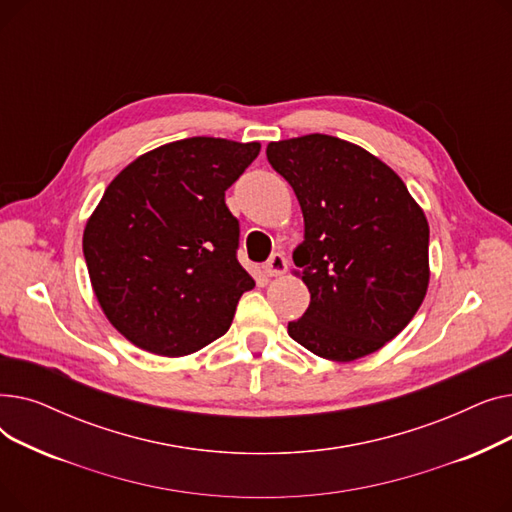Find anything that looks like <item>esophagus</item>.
Wrapping results in <instances>:
<instances>
[{
	"instance_id": "34e87169",
	"label": "esophagus",
	"mask_w": 512,
	"mask_h": 512,
	"mask_svg": "<svg viewBox=\"0 0 512 512\" xmlns=\"http://www.w3.org/2000/svg\"><path fill=\"white\" fill-rule=\"evenodd\" d=\"M286 270H288V261L280 253H274L263 265V272L267 278H278V276L286 274Z\"/></svg>"
}]
</instances>
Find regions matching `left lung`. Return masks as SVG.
<instances>
[{"label":"left lung","instance_id":"obj_1","mask_svg":"<svg viewBox=\"0 0 512 512\" xmlns=\"http://www.w3.org/2000/svg\"><path fill=\"white\" fill-rule=\"evenodd\" d=\"M267 161L299 199L294 249L311 301L288 334L307 351L355 361L407 328L429 284V226L405 182L359 145L305 137L267 145Z\"/></svg>","mask_w":512,"mask_h":512}]
</instances>
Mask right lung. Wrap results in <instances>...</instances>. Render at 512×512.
<instances>
[{
    "instance_id": "obj_1",
    "label": "right lung",
    "mask_w": 512,
    "mask_h": 512,
    "mask_svg": "<svg viewBox=\"0 0 512 512\" xmlns=\"http://www.w3.org/2000/svg\"><path fill=\"white\" fill-rule=\"evenodd\" d=\"M259 143L193 137L128 164L105 188L83 234L95 297L134 346L184 357L224 336L255 286L236 259L226 191Z\"/></svg>"
}]
</instances>
